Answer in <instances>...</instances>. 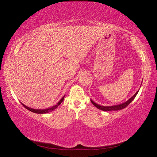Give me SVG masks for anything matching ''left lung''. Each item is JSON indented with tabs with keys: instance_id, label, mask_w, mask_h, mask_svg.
Masks as SVG:
<instances>
[{
	"instance_id": "1",
	"label": "left lung",
	"mask_w": 157,
	"mask_h": 157,
	"mask_svg": "<svg viewBox=\"0 0 157 157\" xmlns=\"http://www.w3.org/2000/svg\"><path fill=\"white\" fill-rule=\"evenodd\" d=\"M138 92V90L136 92V93L133 95L131 98H129V99L125 101L124 103H122L121 104H119V105H112V106H103V105H98V104L96 103L93 100L90 99V101L92 102V103L93 104V105L97 107L98 109H100V110H102V111H119V110H121V109H123L124 108H125L127 105H129V104L135 99V98L136 97V96L137 95Z\"/></svg>"
}]
</instances>
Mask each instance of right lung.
Instances as JSON below:
<instances>
[{
  "label": "right lung",
  "mask_w": 157,
  "mask_h": 157,
  "mask_svg": "<svg viewBox=\"0 0 157 157\" xmlns=\"http://www.w3.org/2000/svg\"><path fill=\"white\" fill-rule=\"evenodd\" d=\"M65 96H64L61 99L58 101V103L56 104V105L52 106V107H50V108H47V109H32V108H30L28 107L27 106H26L25 105H24V104L22 103V105L24 106L26 109H27L28 110H29V111L32 112V113H37V114H46V113H48L49 112H51L52 111H54V110H55L56 109H57L58 107V106H59L60 104L63 102V101L64 100V98H65Z\"/></svg>",
  "instance_id": "add662e5"
}]
</instances>
